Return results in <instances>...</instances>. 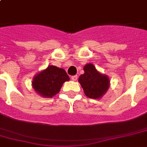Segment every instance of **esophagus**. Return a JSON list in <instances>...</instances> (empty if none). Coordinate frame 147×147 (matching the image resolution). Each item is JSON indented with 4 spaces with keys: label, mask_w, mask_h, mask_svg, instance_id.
Listing matches in <instances>:
<instances>
[{
    "label": "esophagus",
    "mask_w": 147,
    "mask_h": 147,
    "mask_svg": "<svg viewBox=\"0 0 147 147\" xmlns=\"http://www.w3.org/2000/svg\"><path fill=\"white\" fill-rule=\"evenodd\" d=\"M77 79H78V76H71V80L72 81H76Z\"/></svg>",
    "instance_id": "esophagus-1"
}]
</instances>
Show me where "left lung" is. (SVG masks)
I'll list each match as a JSON object with an SVG mask.
<instances>
[{
    "mask_svg": "<svg viewBox=\"0 0 147 147\" xmlns=\"http://www.w3.org/2000/svg\"><path fill=\"white\" fill-rule=\"evenodd\" d=\"M84 74L78 78V82L87 97L99 99L104 96L110 88L109 77L98 71L94 65L88 63L84 66Z\"/></svg>",
    "mask_w": 147,
    "mask_h": 147,
    "instance_id": "8db88e82",
    "label": "left lung"
}]
</instances>
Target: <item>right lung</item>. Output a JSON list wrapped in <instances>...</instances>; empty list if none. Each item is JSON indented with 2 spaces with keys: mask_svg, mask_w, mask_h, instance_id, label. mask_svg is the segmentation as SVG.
<instances>
[{
  "mask_svg": "<svg viewBox=\"0 0 147 147\" xmlns=\"http://www.w3.org/2000/svg\"><path fill=\"white\" fill-rule=\"evenodd\" d=\"M69 77L63 69L49 65L47 69L36 74L32 81V87L43 98H53L60 92L63 83L69 81Z\"/></svg>",
  "mask_w": 147,
  "mask_h": 147,
  "instance_id": "obj_1",
  "label": "right lung"
}]
</instances>
